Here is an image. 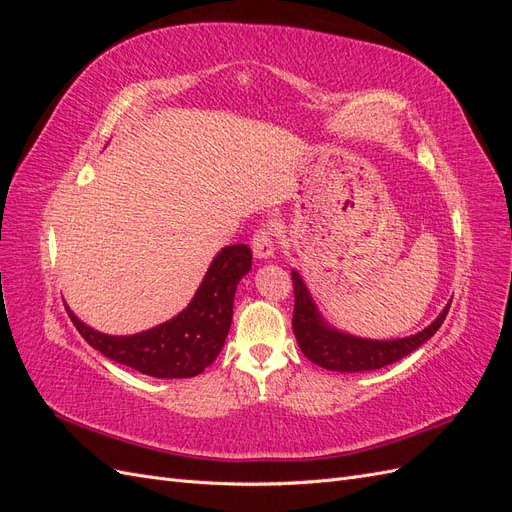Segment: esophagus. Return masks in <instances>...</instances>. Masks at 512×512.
<instances>
[{
    "label": "esophagus",
    "mask_w": 512,
    "mask_h": 512,
    "mask_svg": "<svg viewBox=\"0 0 512 512\" xmlns=\"http://www.w3.org/2000/svg\"><path fill=\"white\" fill-rule=\"evenodd\" d=\"M252 252L256 258H271L275 254V235L271 228H258L252 239Z\"/></svg>",
    "instance_id": "1"
}]
</instances>
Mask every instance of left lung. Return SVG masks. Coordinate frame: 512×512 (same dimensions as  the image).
<instances>
[{"instance_id": "8db88e82", "label": "left lung", "mask_w": 512, "mask_h": 512, "mask_svg": "<svg viewBox=\"0 0 512 512\" xmlns=\"http://www.w3.org/2000/svg\"><path fill=\"white\" fill-rule=\"evenodd\" d=\"M292 284H294V314H292V331L297 337L301 352L309 361L318 367L342 371V374H356V371H371L391 365L399 359H404L418 346H423L429 337H433L448 314V303L440 316L433 320L427 329L421 333L401 337V339H363L348 333L333 329L331 324L324 322L318 307L309 294L307 286L303 284L301 275L292 271Z\"/></svg>"}]
</instances>
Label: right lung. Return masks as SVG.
Here are the masks:
<instances>
[{
  "mask_svg": "<svg viewBox=\"0 0 512 512\" xmlns=\"http://www.w3.org/2000/svg\"><path fill=\"white\" fill-rule=\"evenodd\" d=\"M252 269V250L243 243L228 245L213 258L194 299L181 314L136 335H106L87 327L70 309L85 342L108 359L153 378H192L220 354L232 322L237 284Z\"/></svg>",
  "mask_w": 512,
  "mask_h": 512,
  "instance_id": "add662e5",
  "label": "right lung"
}]
</instances>
